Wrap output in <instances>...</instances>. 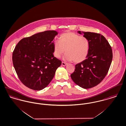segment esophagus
<instances>
[{"label": "esophagus", "mask_w": 126, "mask_h": 126, "mask_svg": "<svg viewBox=\"0 0 126 126\" xmlns=\"http://www.w3.org/2000/svg\"><path fill=\"white\" fill-rule=\"evenodd\" d=\"M62 65L63 66H65V65H67V63H64V62H62Z\"/></svg>", "instance_id": "1"}]
</instances>
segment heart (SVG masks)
I'll return each instance as SVG.
<instances>
[{
  "mask_svg": "<svg viewBox=\"0 0 126 126\" xmlns=\"http://www.w3.org/2000/svg\"><path fill=\"white\" fill-rule=\"evenodd\" d=\"M54 55L60 57L64 52L63 59L66 61H73L75 63L84 61L88 56L90 51V42L85 37L71 32L61 34L60 41L53 42Z\"/></svg>",
  "mask_w": 126,
  "mask_h": 126,
  "instance_id": "obj_1",
  "label": "heart"
}]
</instances>
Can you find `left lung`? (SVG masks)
<instances>
[{"label":"left lung","mask_w":126,"mask_h":126,"mask_svg":"<svg viewBox=\"0 0 126 126\" xmlns=\"http://www.w3.org/2000/svg\"><path fill=\"white\" fill-rule=\"evenodd\" d=\"M78 33L89 40L90 51L87 58L75 65L71 78L80 87L90 89L101 83L107 75L112 61V50L103 35L80 31Z\"/></svg>","instance_id":"1"}]
</instances>
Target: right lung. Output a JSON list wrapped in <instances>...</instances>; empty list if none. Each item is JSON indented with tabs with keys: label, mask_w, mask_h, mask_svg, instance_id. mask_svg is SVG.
I'll return each mask as SVG.
<instances>
[{
	"label": "right lung",
	"mask_w": 126,
	"mask_h": 126,
	"mask_svg": "<svg viewBox=\"0 0 126 126\" xmlns=\"http://www.w3.org/2000/svg\"><path fill=\"white\" fill-rule=\"evenodd\" d=\"M56 31L39 32L23 38L12 54L13 64L21 81L35 91L44 89L53 79L62 62L55 57L53 39Z\"/></svg>",
	"instance_id": "1"
}]
</instances>
